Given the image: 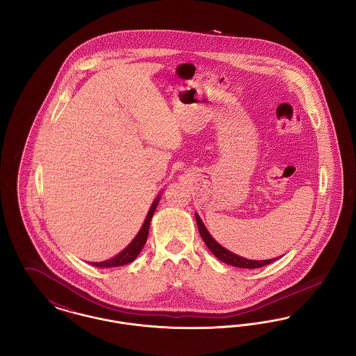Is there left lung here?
Here are the masks:
<instances>
[{"label": "left lung", "mask_w": 356, "mask_h": 356, "mask_svg": "<svg viewBox=\"0 0 356 356\" xmlns=\"http://www.w3.org/2000/svg\"><path fill=\"white\" fill-rule=\"evenodd\" d=\"M196 216V222H197V227H199V232H200V236L204 240L205 245L208 247V250L215 254L220 261L225 263V264H229L232 267H237V268H260V267H264L267 264H271L272 261L277 260V257L275 259H267V260H251V259H245V257H241L238 254H234L231 251H228L227 248H224L222 245H220L212 235L208 232L207 227L204 225L203 220L200 219V216L197 213H195ZM282 257V256H280ZM279 257V259H280Z\"/></svg>", "instance_id": "obj_1"}]
</instances>
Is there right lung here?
Returning <instances> with one entry per match:
<instances>
[{
    "label": "right lung",
    "instance_id": "1",
    "mask_svg": "<svg viewBox=\"0 0 356 356\" xmlns=\"http://www.w3.org/2000/svg\"><path fill=\"white\" fill-rule=\"evenodd\" d=\"M160 197H161V192L157 195V197L154 199L149 211H148V215L145 218V220L143 222L138 234L136 235L135 238L120 252V254L113 256L112 259L109 260H105V261H97V263H90L92 266L95 267H100V268H111V267H120V266H125L128 263H132L135 260L136 257L138 256V254L141 252L147 238H148V234H149V224L152 220L153 213L157 208V204L160 202Z\"/></svg>",
    "mask_w": 356,
    "mask_h": 356
}]
</instances>
